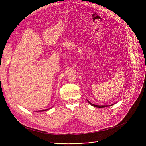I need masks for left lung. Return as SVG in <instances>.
Segmentation results:
<instances>
[{"label": "left lung", "instance_id": "8db88e82", "mask_svg": "<svg viewBox=\"0 0 146 146\" xmlns=\"http://www.w3.org/2000/svg\"><path fill=\"white\" fill-rule=\"evenodd\" d=\"M88 103H90V104H91V105H92V106H94V107H96V108H105V107H108L109 106L108 105H102V106H100V105H94V104H92V103H91V102H90L89 101H88ZM111 105H109V106H111Z\"/></svg>", "mask_w": 146, "mask_h": 146}]
</instances>
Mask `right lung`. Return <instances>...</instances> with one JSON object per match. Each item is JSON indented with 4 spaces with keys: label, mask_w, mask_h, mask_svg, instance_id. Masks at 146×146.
<instances>
[{
    "label": "right lung",
    "mask_w": 146,
    "mask_h": 146,
    "mask_svg": "<svg viewBox=\"0 0 146 146\" xmlns=\"http://www.w3.org/2000/svg\"><path fill=\"white\" fill-rule=\"evenodd\" d=\"M44 111V110H41V111Z\"/></svg>",
    "instance_id": "right-lung-1"
}]
</instances>
